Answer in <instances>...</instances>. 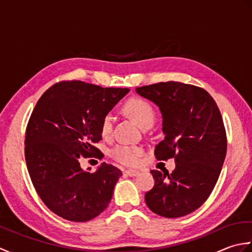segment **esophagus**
<instances>
[{
  "label": "esophagus",
  "mask_w": 252,
  "mask_h": 252,
  "mask_svg": "<svg viewBox=\"0 0 252 252\" xmlns=\"http://www.w3.org/2000/svg\"><path fill=\"white\" fill-rule=\"evenodd\" d=\"M125 173L126 174V175H129V176H135V175H137L138 173V171L137 170H132V169H129V170H126L125 171Z\"/></svg>",
  "instance_id": "1"
}]
</instances>
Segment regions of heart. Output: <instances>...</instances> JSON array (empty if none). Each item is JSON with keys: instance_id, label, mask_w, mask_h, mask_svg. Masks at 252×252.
I'll use <instances>...</instances> for the list:
<instances>
[{"instance_id": "1", "label": "heart", "mask_w": 252, "mask_h": 252, "mask_svg": "<svg viewBox=\"0 0 252 252\" xmlns=\"http://www.w3.org/2000/svg\"><path fill=\"white\" fill-rule=\"evenodd\" d=\"M123 110L129 115L142 129L151 127L156 120V111L154 106L143 97H132L127 99L123 105ZM100 135L104 138L110 137L112 133V118L109 114H106L100 121L99 126ZM144 155V149L141 146L125 145L120 144L111 149L110 156L116 161L126 165H135L140 161Z\"/></svg>"}]
</instances>
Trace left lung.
Segmentation results:
<instances>
[{"label": "left lung", "instance_id": "8db88e82", "mask_svg": "<svg viewBox=\"0 0 252 252\" xmlns=\"http://www.w3.org/2000/svg\"><path fill=\"white\" fill-rule=\"evenodd\" d=\"M162 114L164 138L155 148L157 160L173 158L175 169L152 170L147 207L158 216L180 218L205 202L215 189L225 159L227 140L220 109L206 90L168 81L136 88Z\"/></svg>", "mask_w": 252, "mask_h": 252}]
</instances>
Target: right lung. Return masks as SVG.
<instances>
[{
  "label": "right lung",
  "mask_w": 252,
  "mask_h": 252,
  "mask_svg": "<svg viewBox=\"0 0 252 252\" xmlns=\"http://www.w3.org/2000/svg\"><path fill=\"white\" fill-rule=\"evenodd\" d=\"M127 92L71 80L52 85L37 100L26 127L25 158L37 195L58 217L87 222L109 205L122 172L104 162L91 173L80 157H104L94 146L101 118Z\"/></svg>",
  "instance_id": "1"
}]
</instances>
